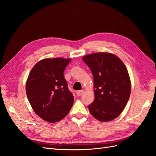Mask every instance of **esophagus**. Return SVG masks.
Instances as JSON below:
<instances>
[{
	"mask_svg": "<svg viewBox=\"0 0 156 156\" xmlns=\"http://www.w3.org/2000/svg\"><path fill=\"white\" fill-rule=\"evenodd\" d=\"M83 93H84L83 90H78V91H77L76 94H77V96H81L83 94Z\"/></svg>",
	"mask_w": 156,
	"mask_h": 156,
	"instance_id": "1",
	"label": "esophagus"
}]
</instances>
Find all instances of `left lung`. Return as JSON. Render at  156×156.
Returning <instances> with one entry per match:
<instances>
[{"label": "left lung", "instance_id": "left-lung-1", "mask_svg": "<svg viewBox=\"0 0 156 156\" xmlns=\"http://www.w3.org/2000/svg\"><path fill=\"white\" fill-rule=\"evenodd\" d=\"M83 60L93 75L95 100L88 105L97 120L108 122L119 116L129 100L131 81L122 61L116 55L96 53L84 56Z\"/></svg>", "mask_w": 156, "mask_h": 156}]
</instances>
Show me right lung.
Segmentation results:
<instances>
[{
  "instance_id": "obj_1",
  "label": "right lung",
  "mask_w": 156,
  "mask_h": 156,
  "mask_svg": "<svg viewBox=\"0 0 156 156\" xmlns=\"http://www.w3.org/2000/svg\"><path fill=\"white\" fill-rule=\"evenodd\" d=\"M70 59L45 58L37 62L29 73L26 93L36 114L55 123L63 119L72 107L74 98L64 72Z\"/></svg>"
}]
</instances>
